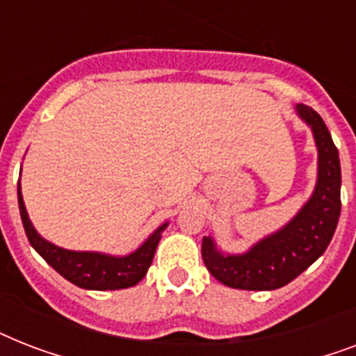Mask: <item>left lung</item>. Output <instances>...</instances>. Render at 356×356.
<instances>
[{"instance_id":"obj_1","label":"left lung","mask_w":356,"mask_h":356,"mask_svg":"<svg viewBox=\"0 0 356 356\" xmlns=\"http://www.w3.org/2000/svg\"><path fill=\"white\" fill-rule=\"evenodd\" d=\"M296 113L312 131L318 149V177L309 201L279 231L253 243L245 253H225L212 236H203L207 270L225 286L238 290H277L301 275L325 253L340 218L342 172L338 149L325 122L307 105Z\"/></svg>"}]
</instances>
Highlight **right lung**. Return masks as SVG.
I'll return each mask as SVG.
<instances>
[{
    "mask_svg": "<svg viewBox=\"0 0 356 356\" xmlns=\"http://www.w3.org/2000/svg\"><path fill=\"white\" fill-rule=\"evenodd\" d=\"M18 207L27 240L35 248L36 253L40 254L53 270L58 271L66 281L74 282L75 286L85 288V290H122V288L138 284L149 270L156 245L161 242L164 229L168 227V222L162 223L138 249L123 257L99 253V251H72V249L58 248L38 234L25 209L19 181Z\"/></svg>",
    "mask_w": 356,
    "mask_h": 356,
    "instance_id": "obj_1",
    "label": "right lung"
}]
</instances>
